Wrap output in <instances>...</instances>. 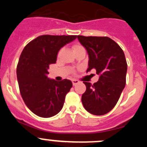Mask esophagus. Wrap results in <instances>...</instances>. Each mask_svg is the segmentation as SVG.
<instances>
[{
  "mask_svg": "<svg viewBox=\"0 0 147 147\" xmlns=\"http://www.w3.org/2000/svg\"><path fill=\"white\" fill-rule=\"evenodd\" d=\"M80 82L78 81V80H72V83H73V85H77L78 83Z\"/></svg>",
  "mask_w": 147,
  "mask_h": 147,
  "instance_id": "1",
  "label": "esophagus"
}]
</instances>
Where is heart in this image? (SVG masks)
<instances>
[{
    "label": "heart",
    "instance_id": "b5f03b06",
    "mask_svg": "<svg viewBox=\"0 0 147 147\" xmlns=\"http://www.w3.org/2000/svg\"><path fill=\"white\" fill-rule=\"evenodd\" d=\"M80 47H82V46H80V45H74V49H78V48H80Z\"/></svg>",
    "mask_w": 147,
    "mask_h": 147
}]
</instances>
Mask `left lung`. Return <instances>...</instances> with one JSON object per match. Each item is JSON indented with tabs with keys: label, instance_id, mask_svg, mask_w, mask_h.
I'll return each mask as SVG.
<instances>
[{
	"label": "left lung",
	"instance_id": "obj_1",
	"mask_svg": "<svg viewBox=\"0 0 147 147\" xmlns=\"http://www.w3.org/2000/svg\"><path fill=\"white\" fill-rule=\"evenodd\" d=\"M88 54L87 72L95 69L99 76L93 85L84 82L86 90L82 102L90 113L102 115L115 106L126 85L127 64L121 47L107 37L77 36Z\"/></svg>",
	"mask_w": 147,
	"mask_h": 147
}]
</instances>
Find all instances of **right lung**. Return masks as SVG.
I'll return each instance as SVG.
<instances>
[{"instance_id": "1", "label": "right lung", "mask_w": 147, "mask_h": 147, "mask_svg": "<svg viewBox=\"0 0 147 147\" xmlns=\"http://www.w3.org/2000/svg\"><path fill=\"white\" fill-rule=\"evenodd\" d=\"M76 38V35H42L28 42L22 51L17 67L20 94L28 108L40 117L57 115L72 88L71 80L57 82L47 75L61 48Z\"/></svg>"}]
</instances>
